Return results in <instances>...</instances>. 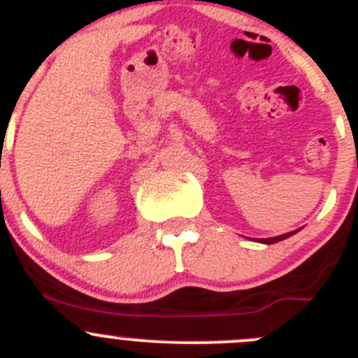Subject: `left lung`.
<instances>
[{"instance_id": "left-lung-1", "label": "left lung", "mask_w": 358, "mask_h": 358, "mask_svg": "<svg viewBox=\"0 0 358 358\" xmlns=\"http://www.w3.org/2000/svg\"><path fill=\"white\" fill-rule=\"evenodd\" d=\"M299 230H294V231H289V234H283V235H276V237H269V239H259L257 243H262V244H275L278 243V241H283L287 239V237H291V235L298 234Z\"/></svg>"}]
</instances>
